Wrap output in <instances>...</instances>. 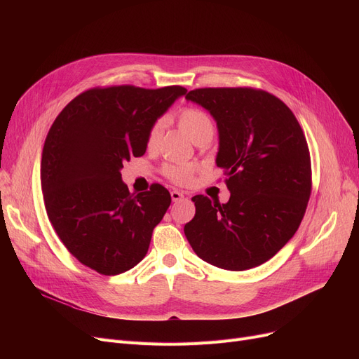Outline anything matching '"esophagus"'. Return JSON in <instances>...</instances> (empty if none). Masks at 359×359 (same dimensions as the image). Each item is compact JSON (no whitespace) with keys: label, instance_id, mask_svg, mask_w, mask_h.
Listing matches in <instances>:
<instances>
[{"label":"esophagus","instance_id":"34e87169","mask_svg":"<svg viewBox=\"0 0 359 359\" xmlns=\"http://www.w3.org/2000/svg\"><path fill=\"white\" fill-rule=\"evenodd\" d=\"M170 196H172V201H173V202H177V201H180L182 198H184V195H183L182 192H179V191H172V192H170Z\"/></svg>","mask_w":359,"mask_h":359}]
</instances>
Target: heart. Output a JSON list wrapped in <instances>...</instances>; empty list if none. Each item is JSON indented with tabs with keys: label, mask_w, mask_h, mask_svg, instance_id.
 <instances>
[{
	"label": "heart",
	"mask_w": 359,
	"mask_h": 359,
	"mask_svg": "<svg viewBox=\"0 0 359 359\" xmlns=\"http://www.w3.org/2000/svg\"><path fill=\"white\" fill-rule=\"evenodd\" d=\"M177 122L180 129L189 137L194 142L201 138L212 137L214 134V122L208 113L198 107H186L177 115ZM163 134V122L158 121L149 129L148 134V147H154ZM195 173V167L191 164H172L165 167V175L168 179L179 184H186L192 180Z\"/></svg>",
	"instance_id": "heart-1"
}]
</instances>
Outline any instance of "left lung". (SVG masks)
I'll list each match as a JSON object with an SVG mask.
<instances>
[{
    "label": "left lung",
    "mask_w": 359,
    "mask_h": 359,
    "mask_svg": "<svg viewBox=\"0 0 359 359\" xmlns=\"http://www.w3.org/2000/svg\"><path fill=\"white\" fill-rule=\"evenodd\" d=\"M186 100L217 123L215 163L227 175L230 199L194 196L196 214L184 236L217 268H256L285 246L304 217L311 164L303 129L284 102L262 90L198 88Z\"/></svg>",
    "instance_id": "1"
}]
</instances>
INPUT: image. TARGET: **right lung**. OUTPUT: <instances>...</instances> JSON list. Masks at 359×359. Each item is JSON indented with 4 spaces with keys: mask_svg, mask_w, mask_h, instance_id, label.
Returning a JSON list of instances; mask_svg holds the SVG:
<instances>
[{
    "mask_svg": "<svg viewBox=\"0 0 359 359\" xmlns=\"http://www.w3.org/2000/svg\"><path fill=\"white\" fill-rule=\"evenodd\" d=\"M186 88H91L71 100L46 137L41 182L52 227L83 265L119 275L145 257L151 236L172 202L153 184L130 194L123 161L145 154L149 129Z\"/></svg>",
    "mask_w": 359,
    "mask_h": 359,
    "instance_id": "add662e5",
    "label": "right lung"
}]
</instances>
